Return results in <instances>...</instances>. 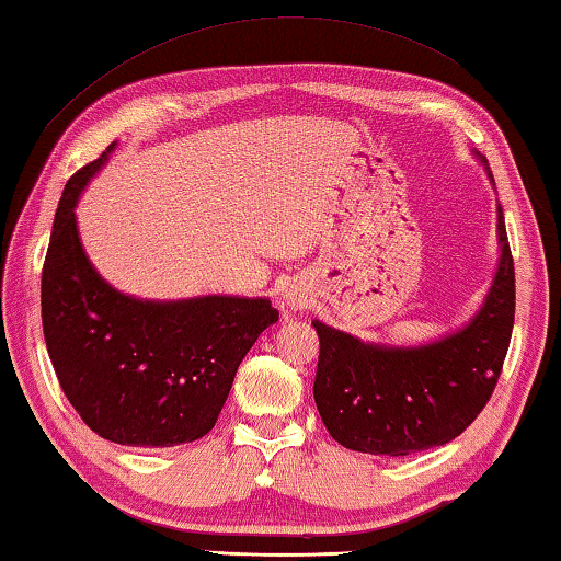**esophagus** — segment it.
<instances>
[{
    "label": "esophagus",
    "mask_w": 561,
    "mask_h": 561,
    "mask_svg": "<svg viewBox=\"0 0 561 561\" xmlns=\"http://www.w3.org/2000/svg\"><path fill=\"white\" fill-rule=\"evenodd\" d=\"M304 307H307V297H304V294H301L299 289H289L287 294H284L282 309L297 311V309H304Z\"/></svg>",
    "instance_id": "1"
}]
</instances>
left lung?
I'll return each mask as SVG.
<instances>
[{
	"mask_svg": "<svg viewBox=\"0 0 561 561\" xmlns=\"http://www.w3.org/2000/svg\"><path fill=\"white\" fill-rule=\"evenodd\" d=\"M500 264L468 327L417 348L364 344L314 321V401L331 438L348 450L413 455L468 428L495 391L515 324V262L497 205Z\"/></svg>",
	"mask_w": 561,
	"mask_h": 561,
	"instance_id": "1",
	"label": "left lung"
}]
</instances>
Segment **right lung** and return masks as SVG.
Here are the masks:
<instances>
[{"label": "right lung", "instance_id": "obj_1", "mask_svg": "<svg viewBox=\"0 0 561 561\" xmlns=\"http://www.w3.org/2000/svg\"><path fill=\"white\" fill-rule=\"evenodd\" d=\"M99 160L69 178L42 270V324L56 378L101 438L170 448L213 431L237 368L279 319L270 299L144 301L111 287L83 252L73 207Z\"/></svg>", "mask_w": 561, "mask_h": 561}]
</instances>
